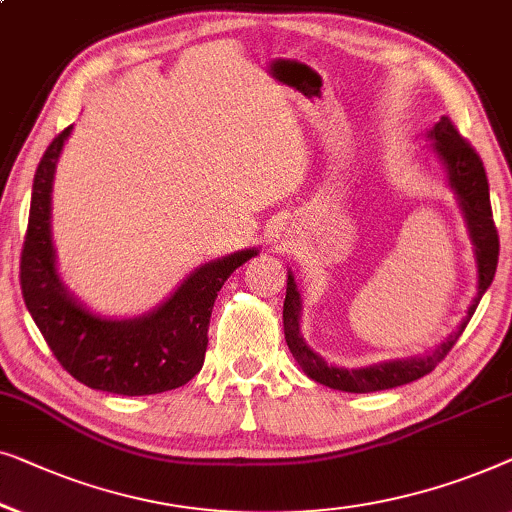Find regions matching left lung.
<instances>
[{"mask_svg": "<svg viewBox=\"0 0 512 512\" xmlns=\"http://www.w3.org/2000/svg\"><path fill=\"white\" fill-rule=\"evenodd\" d=\"M431 139H436L434 148L441 155V160L448 169L450 185L457 192L459 204L464 208L466 222H469L471 239L475 243V255H478V294H475L473 304L469 306L466 320L462 322L455 336H450L448 341L438 345L431 355L406 359V362H390L371 366V369H336L329 366L325 359L308 348L304 338L299 334V313H301V299L294 285V276H287V294L283 304V327H285V341L287 348L294 355V359L301 364L308 376L315 383L327 385L331 390L341 392H380V390H392V387L413 383V380L427 376L436 369L438 364L448 357L452 345L457 343V338L462 336V331L469 325L473 318L475 308H478L482 294L487 292V287L492 285L496 262H499V232H496L492 204H489V183L485 167H482L480 155L475 153V148L469 141L459 134L448 115H443L441 122H436V127L431 129Z\"/></svg>", "mask_w": 512, "mask_h": 512, "instance_id": "8db88e82", "label": "left lung"}]
</instances>
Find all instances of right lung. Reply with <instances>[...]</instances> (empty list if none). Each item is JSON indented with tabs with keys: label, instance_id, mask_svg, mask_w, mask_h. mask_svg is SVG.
I'll return each mask as SVG.
<instances>
[{
	"label": "right lung",
	"instance_id": "right-lung-1",
	"mask_svg": "<svg viewBox=\"0 0 512 512\" xmlns=\"http://www.w3.org/2000/svg\"><path fill=\"white\" fill-rule=\"evenodd\" d=\"M69 132L71 127L62 129L50 141L34 174L30 222L20 253V290L27 311L57 362L78 383L125 397L176 390L204 364L220 287L257 250H241L199 266L174 297L146 318L115 322L85 311L57 278L50 243V187Z\"/></svg>",
	"mask_w": 512,
	"mask_h": 512
}]
</instances>
